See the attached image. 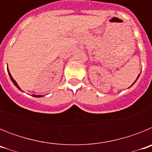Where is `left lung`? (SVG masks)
Segmentation results:
<instances>
[{
  "label": "left lung",
  "mask_w": 152,
  "mask_h": 152,
  "mask_svg": "<svg viewBox=\"0 0 152 152\" xmlns=\"http://www.w3.org/2000/svg\"><path fill=\"white\" fill-rule=\"evenodd\" d=\"M139 75H140V74H139V76H138V77H137V79L139 78ZM137 79H136V80H135V82H134V83H133V84H132V85H133V84H135V81H136V80H137Z\"/></svg>",
  "instance_id": "obj_1"
}]
</instances>
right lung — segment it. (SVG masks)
I'll use <instances>...</instances> for the list:
<instances>
[{"label": "right lung", "instance_id": "right-lung-1", "mask_svg": "<svg viewBox=\"0 0 152 152\" xmlns=\"http://www.w3.org/2000/svg\"><path fill=\"white\" fill-rule=\"evenodd\" d=\"M7 72H8V74H9V76H10V79H11L12 82L13 83V84H14V85H15L16 87H17V88H18L19 90H20L21 91H23L22 90L20 89V87H19V86H18V84H17V83L16 82V80H14V79L13 78V77H12V76H11V75H10V72H9V70H8V68H7ZM33 96H35V97H42V96H42V95H35V94H33Z\"/></svg>", "mask_w": 152, "mask_h": 152}]
</instances>
